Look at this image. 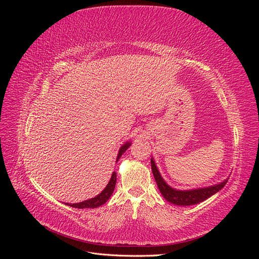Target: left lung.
<instances>
[{
    "label": "left lung",
    "instance_id": "left-lung-1",
    "mask_svg": "<svg viewBox=\"0 0 259 259\" xmlns=\"http://www.w3.org/2000/svg\"><path fill=\"white\" fill-rule=\"evenodd\" d=\"M151 169L155 179V183L158 185L159 190L161 194L166 201H168L171 204L180 205V206H187V205H194L198 204L200 202L205 201L211 195L217 193L219 190H222V188L225 187V185L228 182L229 178H226L222 183L208 186L204 188H197V189H189V190H179L175 189V188L170 187L168 184H166L165 180L160 174V171L156 167V164L151 158Z\"/></svg>",
    "mask_w": 259,
    "mask_h": 259
}]
</instances>
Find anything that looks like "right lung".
Instances as JSON below:
<instances>
[{
	"instance_id": "1",
	"label": "right lung",
	"mask_w": 259,
	"mask_h": 259,
	"mask_svg": "<svg viewBox=\"0 0 259 259\" xmlns=\"http://www.w3.org/2000/svg\"><path fill=\"white\" fill-rule=\"evenodd\" d=\"M131 145H132L131 142H126L121 146V148L119 149V152H117V156H116L115 162L119 161V159L121 158L122 154L127 150ZM115 184H116V173H115V171H113L112 175H111V178H110V180H109V183L106 186L105 189L101 191L98 195H96V197H94V198L89 199V200H85V201L80 202V203H67V205L75 207V208H96L100 205L105 204V203L109 200V198L111 197V194L114 191Z\"/></svg>"
}]
</instances>
